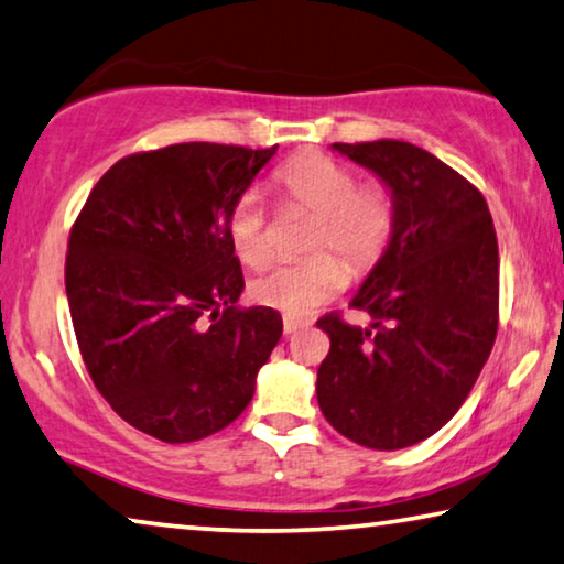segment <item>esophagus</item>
I'll return each instance as SVG.
<instances>
[{
  "label": "esophagus",
  "instance_id": "esophagus-1",
  "mask_svg": "<svg viewBox=\"0 0 564 564\" xmlns=\"http://www.w3.org/2000/svg\"><path fill=\"white\" fill-rule=\"evenodd\" d=\"M304 326H308V322H304V318H293V316H285L283 318V332L285 334H293V332L304 329Z\"/></svg>",
  "mask_w": 564,
  "mask_h": 564
}]
</instances>
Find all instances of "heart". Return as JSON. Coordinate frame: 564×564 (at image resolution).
<instances>
[{
    "instance_id": "b5f03b06",
    "label": "heart",
    "mask_w": 564,
    "mask_h": 564,
    "mask_svg": "<svg viewBox=\"0 0 564 564\" xmlns=\"http://www.w3.org/2000/svg\"><path fill=\"white\" fill-rule=\"evenodd\" d=\"M285 205L316 215L311 228L308 256L299 263L275 265L250 283V296L268 308L289 316L311 314L332 301L347 285V268L365 273L390 248L398 225V205L388 184H357V174L347 164L322 151H304L281 164L273 176ZM228 238L232 253L250 268L271 260L268 215L253 189L235 199L228 215Z\"/></svg>"
}]
</instances>
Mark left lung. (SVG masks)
Wrapping results in <instances>:
<instances>
[{"label": "left lung", "mask_w": 564, "mask_h": 564, "mask_svg": "<svg viewBox=\"0 0 564 564\" xmlns=\"http://www.w3.org/2000/svg\"><path fill=\"white\" fill-rule=\"evenodd\" d=\"M388 184L398 225L351 306L372 324L318 318L332 349L316 398L344 438L398 451L464 405L499 326V246L489 205L431 151L398 139L332 144Z\"/></svg>", "instance_id": "obj_1"}]
</instances>
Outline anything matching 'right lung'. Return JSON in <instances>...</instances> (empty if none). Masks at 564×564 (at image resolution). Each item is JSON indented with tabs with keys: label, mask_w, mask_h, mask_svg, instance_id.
I'll return each instance as SVG.
<instances>
[{
	"label": "right lung",
	"mask_w": 564,
	"mask_h": 564,
	"mask_svg": "<svg viewBox=\"0 0 564 564\" xmlns=\"http://www.w3.org/2000/svg\"><path fill=\"white\" fill-rule=\"evenodd\" d=\"M275 149L189 141L100 176L70 230L65 291L90 380L137 431L192 443L253 400L283 334L279 311L240 308L228 215Z\"/></svg>",
	"instance_id": "right-lung-1"
}]
</instances>
